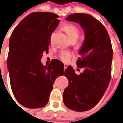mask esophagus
<instances>
[{"mask_svg":"<svg viewBox=\"0 0 123 123\" xmlns=\"http://www.w3.org/2000/svg\"><path fill=\"white\" fill-rule=\"evenodd\" d=\"M67 67H68V65H67V64H64V69L66 70V68H67Z\"/></svg>","mask_w":123,"mask_h":123,"instance_id":"obj_1","label":"esophagus"}]
</instances>
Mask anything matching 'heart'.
<instances>
[{"label":"heart","instance_id":"b5f03b06","mask_svg":"<svg viewBox=\"0 0 123 123\" xmlns=\"http://www.w3.org/2000/svg\"><path fill=\"white\" fill-rule=\"evenodd\" d=\"M67 35L68 36L69 40L71 41H76L79 36V30L77 27L73 24H66L62 27ZM71 57V54L68 52L62 51L59 54V58L62 61H67Z\"/></svg>","mask_w":123,"mask_h":123}]
</instances>
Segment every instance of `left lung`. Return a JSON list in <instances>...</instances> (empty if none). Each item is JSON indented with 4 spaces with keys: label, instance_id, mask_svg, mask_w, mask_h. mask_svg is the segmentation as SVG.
Wrapping results in <instances>:
<instances>
[{
    "label": "left lung",
    "instance_id": "8db88e82",
    "mask_svg": "<svg viewBox=\"0 0 123 123\" xmlns=\"http://www.w3.org/2000/svg\"><path fill=\"white\" fill-rule=\"evenodd\" d=\"M66 20L79 23L84 31L85 40L77 61V66L84 71L77 75L71 66L65 70L68 86L63 92V102L73 111H89L102 99L111 81L113 56L111 39L103 25L89 14L73 13Z\"/></svg>",
    "mask_w": 123,
    "mask_h": 123
}]
</instances>
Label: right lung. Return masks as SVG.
Returning <instances> with one entry per match:
<instances>
[{
  "instance_id": "obj_1",
  "label": "right lung",
  "mask_w": 123,
  "mask_h": 123,
  "mask_svg": "<svg viewBox=\"0 0 123 123\" xmlns=\"http://www.w3.org/2000/svg\"><path fill=\"white\" fill-rule=\"evenodd\" d=\"M58 16L49 12L27 15L10 37L7 68L14 96L23 106L46 105L55 79L64 75V64L57 59L44 66L43 52H48L50 36L57 27Z\"/></svg>"
}]
</instances>
